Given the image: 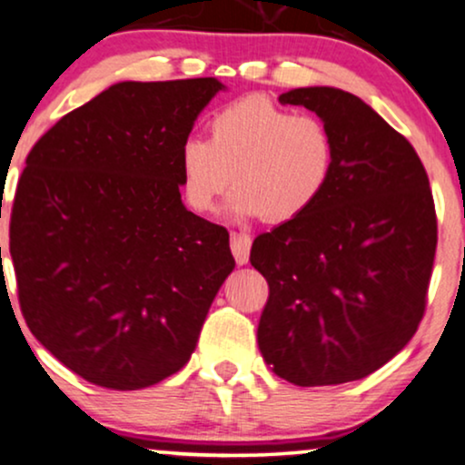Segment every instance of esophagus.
I'll use <instances>...</instances> for the list:
<instances>
[{"label":"esophagus","mask_w":465,"mask_h":465,"mask_svg":"<svg viewBox=\"0 0 465 465\" xmlns=\"http://www.w3.org/2000/svg\"><path fill=\"white\" fill-rule=\"evenodd\" d=\"M232 252L233 257H236V263L238 266H244L246 262H249V255H251V236L249 233H232Z\"/></svg>","instance_id":"esophagus-1"}]
</instances>
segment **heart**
<instances>
[{"label":"heart","instance_id":"b5f03b06","mask_svg":"<svg viewBox=\"0 0 465 465\" xmlns=\"http://www.w3.org/2000/svg\"><path fill=\"white\" fill-rule=\"evenodd\" d=\"M334 161L337 145L322 117L249 94L210 117L208 141L191 137L180 145V191L193 213L210 214L232 182L229 214L281 225L320 202Z\"/></svg>","mask_w":465,"mask_h":465}]
</instances>
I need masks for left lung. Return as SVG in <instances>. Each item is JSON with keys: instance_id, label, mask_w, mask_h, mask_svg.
<instances>
[{"instance_id": "left-lung-1", "label": "left lung", "mask_w": 465, "mask_h": 465, "mask_svg": "<svg viewBox=\"0 0 465 465\" xmlns=\"http://www.w3.org/2000/svg\"><path fill=\"white\" fill-rule=\"evenodd\" d=\"M279 103L315 111L337 161L307 214L252 242L251 263L270 287L257 343L292 384H345L414 337L436 257V205L412 143L354 94L298 87Z\"/></svg>"}]
</instances>
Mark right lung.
<instances>
[{
	"label": "right lung",
	"instance_id": "1",
	"mask_svg": "<svg viewBox=\"0 0 465 465\" xmlns=\"http://www.w3.org/2000/svg\"><path fill=\"white\" fill-rule=\"evenodd\" d=\"M223 87L122 81L27 154L10 216L19 304L34 337L92 384L137 391L180 371L236 266L227 229L180 197V145Z\"/></svg>",
	"mask_w": 465,
	"mask_h": 465
}]
</instances>
